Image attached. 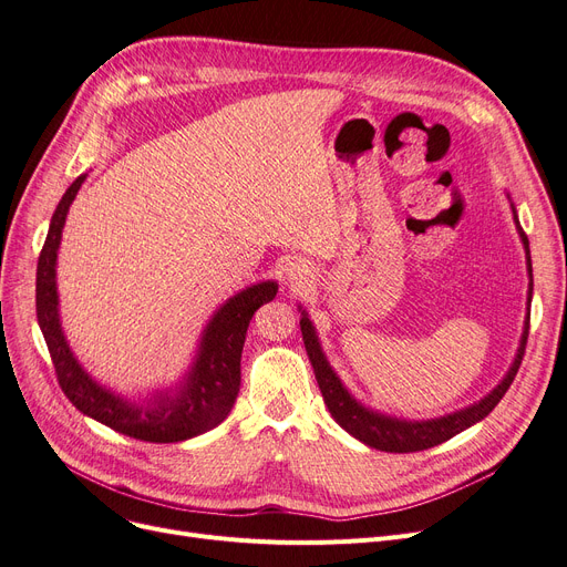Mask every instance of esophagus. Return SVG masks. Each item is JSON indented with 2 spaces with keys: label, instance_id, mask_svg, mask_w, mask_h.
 I'll return each instance as SVG.
<instances>
[{
  "label": "esophagus",
  "instance_id": "1",
  "mask_svg": "<svg viewBox=\"0 0 567 567\" xmlns=\"http://www.w3.org/2000/svg\"><path fill=\"white\" fill-rule=\"evenodd\" d=\"M288 277H290V281L296 284V286H302V284L309 281V269L305 265H300V262H290Z\"/></svg>",
  "mask_w": 567,
  "mask_h": 567
}]
</instances>
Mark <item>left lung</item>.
Segmentation results:
<instances>
[{
  "mask_svg": "<svg viewBox=\"0 0 567 567\" xmlns=\"http://www.w3.org/2000/svg\"><path fill=\"white\" fill-rule=\"evenodd\" d=\"M514 212V207H512ZM516 218V212H514ZM516 228L520 235V241L526 246V256H528V275H530V296L528 302L533 298V265H530V251H528V237L524 233V228L518 225L516 218ZM300 328H302V339H305V349L309 355V362L313 368L316 381H319V389L323 393V400L328 404V410L332 414V419L342 425L349 435H353L355 440L365 442L372 449L379 451H391V454H412V451H423L430 446H437L446 440H451L454 435L463 433L465 427L474 425L477 421H482L484 416H488L495 404L503 400V395L507 393V389L512 386V381L520 368V360H524L526 353V342H528V328H530V316H526V328L524 334H520V344H518V353L512 362L509 372L505 374V379L497 383V386L480 402H474L461 412L446 414L442 419H430V421H400V419H391L377 414L368 406H362L360 402H355V398L342 386V381L332 372L330 362L326 360L319 337H316V330L311 326V321L307 319V313L302 311L300 319Z\"/></svg>",
  "mask_w": 567,
  "mask_h": 567,
  "instance_id": "left-lung-1",
  "label": "left lung"
}]
</instances>
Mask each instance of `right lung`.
<instances>
[{
  "label": "right lung",
  "instance_id": "obj_1",
  "mask_svg": "<svg viewBox=\"0 0 567 567\" xmlns=\"http://www.w3.org/2000/svg\"><path fill=\"white\" fill-rule=\"evenodd\" d=\"M83 181L85 174H81L62 195L37 262V319L43 339H47L60 389L79 412L134 440L169 444L207 433L233 410L241 383L239 362L246 328L258 307L275 300L279 286L275 281L256 284L237 292L214 313L205 334H202L188 379L176 395L157 393L144 404H134L102 389L79 365L70 344H66L58 313V248L66 212H70Z\"/></svg>",
  "mask_w": 567,
  "mask_h": 567
}]
</instances>
